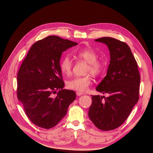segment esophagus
Segmentation results:
<instances>
[{"label":"esophagus","mask_w":153,"mask_h":153,"mask_svg":"<svg viewBox=\"0 0 153 153\" xmlns=\"http://www.w3.org/2000/svg\"><path fill=\"white\" fill-rule=\"evenodd\" d=\"M76 94H77V95L80 96V95H83L84 93H82V92H76Z\"/></svg>","instance_id":"34e87169"}]
</instances>
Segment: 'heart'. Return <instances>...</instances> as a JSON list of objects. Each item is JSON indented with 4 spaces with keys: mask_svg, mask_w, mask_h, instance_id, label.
I'll use <instances>...</instances> for the list:
<instances>
[{
    "mask_svg": "<svg viewBox=\"0 0 153 153\" xmlns=\"http://www.w3.org/2000/svg\"><path fill=\"white\" fill-rule=\"evenodd\" d=\"M75 56L80 60L84 61L88 63L85 71V74H92L94 76H99L103 68V62L97 59L98 53L91 48H84L78 50L75 53ZM60 70L64 75L69 76L72 73L73 62L69 56H65L60 62ZM92 81L90 75L84 77H76L68 80L66 86L69 89L78 92H85L92 84Z\"/></svg>",
    "mask_w": 153,
    "mask_h": 153,
    "instance_id": "obj_1",
    "label": "heart"
}]
</instances>
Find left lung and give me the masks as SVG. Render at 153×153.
Listing matches in <instances>:
<instances>
[{
    "label": "left lung",
    "mask_w": 153,
    "mask_h": 153,
    "mask_svg": "<svg viewBox=\"0 0 153 153\" xmlns=\"http://www.w3.org/2000/svg\"><path fill=\"white\" fill-rule=\"evenodd\" d=\"M95 41L106 44L110 51L107 76L96 87L98 92L108 96L91 95L89 117L99 129L109 131L121 126L138 102L140 74L137 62L126 43L110 37Z\"/></svg>",
    "instance_id": "obj_1"
}]
</instances>
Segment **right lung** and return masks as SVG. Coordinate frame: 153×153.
Here are the masks:
<instances>
[{
  "instance_id": "add662e5",
  "label": "right lung",
  "mask_w": 153,
  "mask_h": 153,
  "mask_svg": "<svg viewBox=\"0 0 153 153\" xmlns=\"http://www.w3.org/2000/svg\"><path fill=\"white\" fill-rule=\"evenodd\" d=\"M77 45L57 36L46 37L31 46L19 69L17 97L28 119L38 127L55 126L76 99L74 91L63 89L59 61L62 52Z\"/></svg>"
}]
</instances>
